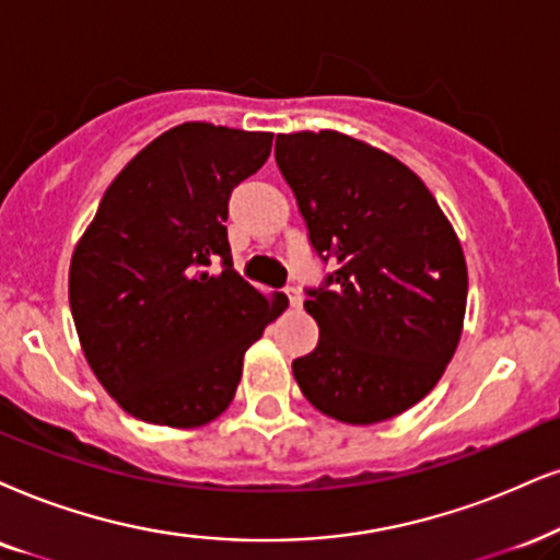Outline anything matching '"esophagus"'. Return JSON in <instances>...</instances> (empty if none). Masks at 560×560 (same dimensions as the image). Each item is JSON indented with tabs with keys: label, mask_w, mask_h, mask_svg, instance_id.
Instances as JSON below:
<instances>
[{
	"label": "esophagus",
	"mask_w": 560,
	"mask_h": 560,
	"mask_svg": "<svg viewBox=\"0 0 560 560\" xmlns=\"http://www.w3.org/2000/svg\"><path fill=\"white\" fill-rule=\"evenodd\" d=\"M284 292H287V296H289V304H292V307H300V304H302V292H300V289H296V287H287Z\"/></svg>",
	"instance_id": "esophagus-1"
}]
</instances>
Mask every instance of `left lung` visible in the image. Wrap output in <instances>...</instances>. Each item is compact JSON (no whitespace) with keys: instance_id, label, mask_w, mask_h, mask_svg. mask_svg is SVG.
Wrapping results in <instances>:
<instances>
[{"instance_id":"8db88e82","label":"left lung","mask_w":560,"mask_h":560,"mask_svg":"<svg viewBox=\"0 0 560 560\" xmlns=\"http://www.w3.org/2000/svg\"><path fill=\"white\" fill-rule=\"evenodd\" d=\"M310 243L338 271L307 292L320 341L292 372L330 419L366 427L434 390L463 336L468 266L459 237L419 175L341 131L276 137Z\"/></svg>"}]
</instances>
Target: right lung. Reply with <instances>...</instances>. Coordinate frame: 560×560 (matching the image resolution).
<instances>
[{"label":"right lung","instance_id":"right-lung-1","mask_svg":"<svg viewBox=\"0 0 560 560\" xmlns=\"http://www.w3.org/2000/svg\"><path fill=\"white\" fill-rule=\"evenodd\" d=\"M273 133L188 121L113 178L74 245L69 304L84 359L133 419L196 429L235 398L243 357L289 307L240 279L228 243L232 188ZM211 259L223 271L211 275Z\"/></svg>","mask_w":560,"mask_h":560}]
</instances>
